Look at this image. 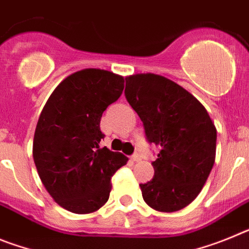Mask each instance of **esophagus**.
<instances>
[{"mask_svg": "<svg viewBox=\"0 0 249 249\" xmlns=\"http://www.w3.org/2000/svg\"><path fill=\"white\" fill-rule=\"evenodd\" d=\"M141 158H140V155H137V153H135V155L131 156V160H133V162H138Z\"/></svg>", "mask_w": 249, "mask_h": 249, "instance_id": "1", "label": "esophagus"}]
</instances>
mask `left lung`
<instances>
[{
	"label": "left lung",
	"mask_w": 249,
	"mask_h": 249,
	"mask_svg": "<svg viewBox=\"0 0 249 249\" xmlns=\"http://www.w3.org/2000/svg\"><path fill=\"white\" fill-rule=\"evenodd\" d=\"M124 96L143 122L149 143L160 147L155 176L141 183L144 202L160 212H176L199 195L214 164L217 129L195 96L155 73L126 78Z\"/></svg>",
	"instance_id": "1"
}]
</instances>
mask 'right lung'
<instances>
[{
  "instance_id": "right-lung-1",
  "label": "right lung",
  "mask_w": 249,
  "mask_h": 249,
  "mask_svg": "<svg viewBox=\"0 0 249 249\" xmlns=\"http://www.w3.org/2000/svg\"><path fill=\"white\" fill-rule=\"evenodd\" d=\"M122 76L98 68L74 72L43 107L34 138V160L54 202L86 214L108 201L111 178L128 158L101 148L102 113L122 94Z\"/></svg>"
}]
</instances>
